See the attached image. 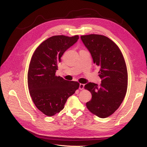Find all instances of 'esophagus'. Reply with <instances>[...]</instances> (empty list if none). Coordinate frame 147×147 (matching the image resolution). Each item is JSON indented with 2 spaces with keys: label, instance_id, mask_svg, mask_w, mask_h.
I'll return each mask as SVG.
<instances>
[{
  "label": "esophagus",
  "instance_id": "1",
  "mask_svg": "<svg viewBox=\"0 0 147 147\" xmlns=\"http://www.w3.org/2000/svg\"><path fill=\"white\" fill-rule=\"evenodd\" d=\"M84 88V84H80V86H79V89L80 90H82Z\"/></svg>",
  "mask_w": 147,
  "mask_h": 147
}]
</instances>
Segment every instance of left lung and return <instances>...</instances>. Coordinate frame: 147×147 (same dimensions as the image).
Returning <instances> with one entry per match:
<instances>
[{
    "mask_svg": "<svg viewBox=\"0 0 147 147\" xmlns=\"http://www.w3.org/2000/svg\"><path fill=\"white\" fill-rule=\"evenodd\" d=\"M89 50L93 63L100 68V86L89 82L84 88L91 92V100L86 107L93 115L106 118L115 112L125 97L128 86V72L124 57L119 47L102 35L81 36Z\"/></svg>",
    "mask_w": 147,
    "mask_h": 147,
    "instance_id": "left-lung-1",
    "label": "left lung"
}]
</instances>
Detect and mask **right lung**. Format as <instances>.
<instances>
[{
    "mask_svg": "<svg viewBox=\"0 0 147 147\" xmlns=\"http://www.w3.org/2000/svg\"><path fill=\"white\" fill-rule=\"evenodd\" d=\"M78 39V35L52 36L42 42L32 56L28 72L29 93L36 108L47 116L62 110L67 98L79 88L78 82L56 75L61 57Z\"/></svg>",
    "mask_w": 147,
    "mask_h": 147,
    "instance_id": "add662e5",
    "label": "right lung"
}]
</instances>
